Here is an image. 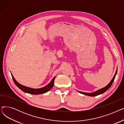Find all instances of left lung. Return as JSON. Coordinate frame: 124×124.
I'll use <instances>...</instances> for the list:
<instances>
[{"instance_id": "1", "label": "left lung", "mask_w": 124, "mask_h": 124, "mask_svg": "<svg viewBox=\"0 0 124 124\" xmlns=\"http://www.w3.org/2000/svg\"><path fill=\"white\" fill-rule=\"evenodd\" d=\"M117 73V69L116 70V73H115V74L114 75L113 79H112V80L110 81V82L108 84V85L105 86V87H103L102 88H101L100 89H99L98 90H96L95 91V92H93V93H84V92H79V91H78L79 93H81V94H83L84 95H88V96H96V95H100V94H101L103 93H104L105 92H106V91L107 90H108L109 89V88L111 86V85H112V84L115 80V77H116V75Z\"/></svg>"}]
</instances>
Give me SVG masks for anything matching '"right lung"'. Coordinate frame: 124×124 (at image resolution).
I'll return each mask as SVG.
<instances>
[{
  "instance_id": "add662e5",
  "label": "right lung",
  "mask_w": 124,
  "mask_h": 124,
  "mask_svg": "<svg viewBox=\"0 0 124 124\" xmlns=\"http://www.w3.org/2000/svg\"><path fill=\"white\" fill-rule=\"evenodd\" d=\"M12 79L14 80L15 83L16 84V85L19 88L21 89L22 91H23V92L25 93H30L31 94H43L44 93H46L48 92V91H49L52 87H53L54 85V80L55 79L56 76H55L53 79H52L51 82L47 85L46 86H45L44 87L40 88H32L30 87H28L27 86H25L24 85H22L20 83H19L15 79V78L13 76L12 74L11 73Z\"/></svg>"
}]
</instances>
